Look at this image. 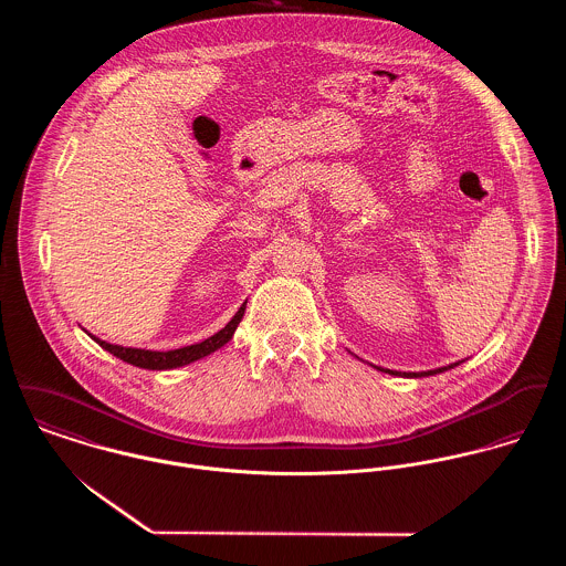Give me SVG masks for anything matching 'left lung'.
Instances as JSON below:
<instances>
[{"instance_id": "8db88e82", "label": "left lung", "mask_w": 566, "mask_h": 566, "mask_svg": "<svg viewBox=\"0 0 566 566\" xmlns=\"http://www.w3.org/2000/svg\"><path fill=\"white\" fill-rule=\"evenodd\" d=\"M460 364V361H458ZM458 364H451V366H442V368H436V370H427V373H403V377H429V375H438V373H444L449 368H455ZM390 373V370H386ZM392 375H401V373H392Z\"/></svg>"}]
</instances>
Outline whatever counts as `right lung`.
Listing matches in <instances>:
<instances>
[{"instance_id":"obj_1","label":"right lung","mask_w":566,"mask_h":566,"mask_svg":"<svg viewBox=\"0 0 566 566\" xmlns=\"http://www.w3.org/2000/svg\"><path fill=\"white\" fill-rule=\"evenodd\" d=\"M243 312H245V303L238 310V314L231 318V323L227 324L222 331H218L216 335L191 344V346H182V348H174V350H146V348H128V346H117V344H108L99 337H93L104 350L113 353L115 357L124 359L126 364H133L137 368H148V370H171V368H180L187 366L196 359H202L211 353H216L218 348H222L235 333L238 324L242 323Z\"/></svg>"}]
</instances>
